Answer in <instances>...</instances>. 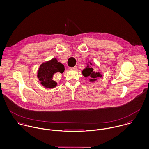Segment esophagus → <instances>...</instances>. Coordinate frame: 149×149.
<instances>
[{
    "mask_svg": "<svg viewBox=\"0 0 149 149\" xmlns=\"http://www.w3.org/2000/svg\"><path fill=\"white\" fill-rule=\"evenodd\" d=\"M70 70H77V67H72V68H70Z\"/></svg>",
    "mask_w": 149,
    "mask_h": 149,
    "instance_id": "1",
    "label": "esophagus"
}]
</instances>
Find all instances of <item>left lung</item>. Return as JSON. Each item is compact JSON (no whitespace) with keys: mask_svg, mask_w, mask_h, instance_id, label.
<instances>
[{"mask_svg":"<svg viewBox=\"0 0 149 149\" xmlns=\"http://www.w3.org/2000/svg\"><path fill=\"white\" fill-rule=\"evenodd\" d=\"M90 64L91 65H92L91 63H90ZM93 70H94V69L92 67H91V66H90L88 63L87 67H86V68L84 69L82 71V74L84 77H91V79H89L90 82H94L95 81H97V78H99V77L101 78L102 76V74L100 72H95Z\"/></svg>","mask_w":149,"mask_h":149,"instance_id":"8db88e82","label":"left lung"}]
</instances>
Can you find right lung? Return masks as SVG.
Listing matches in <instances>:
<instances>
[{"instance_id": "1", "label": "right lung", "mask_w": 149, "mask_h": 149, "mask_svg": "<svg viewBox=\"0 0 149 149\" xmlns=\"http://www.w3.org/2000/svg\"><path fill=\"white\" fill-rule=\"evenodd\" d=\"M65 70L64 66L56 58L43 62L38 68L37 77L40 84L47 88H54L57 86V82L53 77L55 73H63Z\"/></svg>"}]
</instances>
